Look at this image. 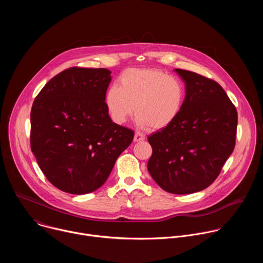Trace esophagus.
I'll list each match as a JSON object with an SVG mask.
<instances>
[{
  "label": "esophagus",
  "mask_w": 263,
  "mask_h": 263,
  "mask_svg": "<svg viewBox=\"0 0 263 263\" xmlns=\"http://www.w3.org/2000/svg\"><path fill=\"white\" fill-rule=\"evenodd\" d=\"M143 140H144V135H142L139 132H136L135 135H134V142H140V141H143Z\"/></svg>",
  "instance_id": "esophagus-1"
}]
</instances>
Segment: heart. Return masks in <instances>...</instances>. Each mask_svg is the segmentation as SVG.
<instances>
[{"label":"heart","instance_id":"b5f03b06","mask_svg":"<svg viewBox=\"0 0 263 263\" xmlns=\"http://www.w3.org/2000/svg\"><path fill=\"white\" fill-rule=\"evenodd\" d=\"M186 89L183 82L157 68L131 67L119 78V86L105 93V106L110 119L123 125L134 112L142 128L162 130L180 116Z\"/></svg>","mask_w":263,"mask_h":263}]
</instances>
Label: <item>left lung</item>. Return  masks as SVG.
<instances>
[{"mask_svg": "<svg viewBox=\"0 0 263 263\" xmlns=\"http://www.w3.org/2000/svg\"><path fill=\"white\" fill-rule=\"evenodd\" d=\"M186 97L178 119L147 137V171L167 193L201 192L218 177L236 141L237 110L223 88L200 73L175 69Z\"/></svg>", "mask_w": 263, "mask_h": 263, "instance_id": "1", "label": "left lung"}]
</instances>
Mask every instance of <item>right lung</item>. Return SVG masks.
Segmentation results:
<instances>
[{
    "label": "right lung",
    "instance_id": "right-lung-1",
    "mask_svg": "<svg viewBox=\"0 0 263 263\" xmlns=\"http://www.w3.org/2000/svg\"><path fill=\"white\" fill-rule=\"evenodd\" d=\"M110 73L107 68H66L33 102L31 151L50 183L64 193L97 191L133 140L134 132L112 123L107 112Z\"/></svg>",
    "mask_w": 263,
    "mask_h": 263
}]
</instances>
